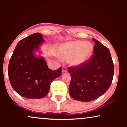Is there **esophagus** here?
<instances>
[{
    "mask_svg": "<svg viewBox=\"0 0 127 127\" xmlns=\"http://www.w3.org/2000/svg\"><path fill=\"white\" fill-rule=\"evenodd\" d=\"M67 71V69L65 67V66H63V68H62V72L65 73Z\"/></svg>",
    "mask_w": 127,
    "mask_h": 127,
    "instance_id": "esophagus-1",
    "label": "esophagus"
}]
</instances>
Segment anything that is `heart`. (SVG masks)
Wrapping results in <instances>:
<instances>
[{
    "label": "heart",
    "mask_w": 127,
    "mask_h": 127,
    "mask_svg": "<svg viewBox=\"0 0 127 127\" xmlns=\"http://www.w3.org/2000/svg\"><path fill=\"white\" fill-rule=\"evenodd\" d=\"M92 50L91 43L77 40L60 45L57 48V54L61 59L69 60L72 65H79L90 59Z\"/></svg>",
    "instance_id": "1"
}]
</instances>
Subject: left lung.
<instances>
[{
	"instance_id": "left-lung-1",
	"label": "left lung",
	"mask_w": 127,
	"mask_h": 127,
	"mask_svg": "<svg viewBox=\"0 0 127 127\" xmlns=\"http://www.w3.org/2000/svg\"><path fill=\"white\" fill-rule=\"evenodd\" d=\"M94 54L82 65L68 68L71 76L69 95L75 100L89 102L106 92L111 86L114 76V63L109 49L97 40Z\"/></svg>"
}]
</instances>
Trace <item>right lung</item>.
<instances>
[{"label":"right lung","instance_id":"obj_1","mask_svg":"<svg viewBox=\"0 0 127 127\" xmlns=\"http://www.w3.org/2000/svg\"><path fill=\"white\" fill-rule=\"evenodd\" d=\"M35 33L20 40L10 58L8 76L13 89L27 98H41L48 94L50 84L62 74V68L49 69L42 57L37 58L33 50L39 48L44 39Z\"/></svg>","mask_w":127,"mask_h":127}]
</instances>
